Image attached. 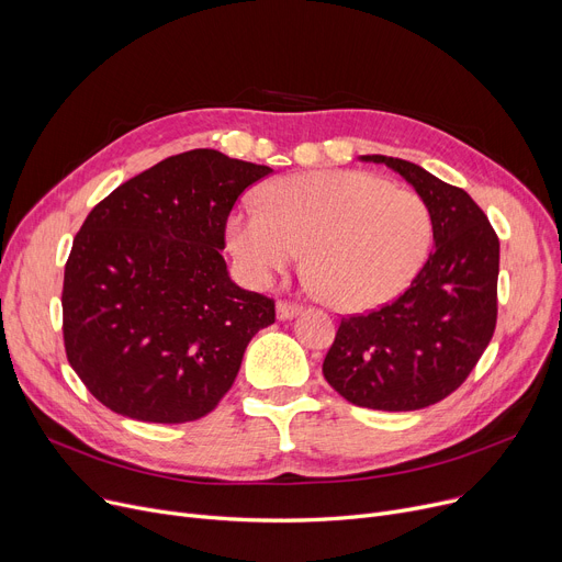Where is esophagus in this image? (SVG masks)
<instances>
[{"mask_svg":"<svg viewBox=\"0 0 562 562\" xmlns=\"http://www.w3.org/2000/svg\"><path fill=\"white\" fill-rule=\"evenodd\" d=\"M301 312V307L296 305V303H286V301H280L278 305H276V314H278V318L280 321H286V318H293Z\"/></svg>","mask_w":562,"mask_h":562,"instance_id":"esophagus-1","label":"esophagus"}]
</instances>
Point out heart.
Masks as SVG:
<instances>
[{
  "label": "heart",
  "instance_id": "obj_1",
  "mask_svg": "<svg viewBox=\"0 0 562 562\" xmlns=\"http://www.w3.org/2000/svg\"><path fill=\"white\" fill-rule=\"evenodd\" d=\"M227 246L244 278L271 284L307 250V269L330 305H385L417 276L432 241L424 198L378 175L316 170L266 187L259 206L227 221Z\"/></svg>",
  "mask_w": 562,
  "mask_h": 562
}]
</instances>
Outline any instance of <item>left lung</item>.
Masks as SVG:
<instances>
[{
  "instance_id": "8db88e82",
  "label": "left lung",
  "mask_w": 562,
  "mask_h": 562,
  "mask_svg": "<svg viewBox=\"0 0 562 562\" xmlns=\"http://www.w3.org/2000/svg\"><path fill=\"white\" fill-rule=\"evenodd\" d=\"M415 187L432 216L424 269L394 303L344 316L323 375L369 409H422L456 392L496 328L498 236L467 191L405 159L364 155Z\"/></svg>"
}]
</instances>
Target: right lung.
I'll return each instance as SVG.
<instances>
[{"instance_id":"obj_1","label":"right lung","mask_w":562,"mask_h":562,"mask_svg":"<svg viewBox=\"0 0 562 562\" xmlns=\"http://www.w3.org/2000/svg\"><path fill=\"white\" fill-rule=\"evenodd\" d=\"M269 172L200 147L132 177L86 216L64 276V341L115 415H210L250 339L276 323L273 299L234 284L221 255L236 198Z\"/></svg>"}]
</instances>
